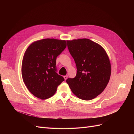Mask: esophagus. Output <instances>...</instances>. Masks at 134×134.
<instances>
[{
    "instance_id": "1",
    "label": "esophagus",
    "mask_w": 134,
    "mask_h": 134,
    "mask_svg": "<svg viewBox=\"0 0 134 134\" xmlns=\"http://www.w3.org/2000/svg\"><path fill=\"white\" fill-rule=\"evenodd\" d=\"M63 78H64V79H65V80H67V79L68 78V76H67V75H65V76H63Z\"/></svg>"
}]
</instances>
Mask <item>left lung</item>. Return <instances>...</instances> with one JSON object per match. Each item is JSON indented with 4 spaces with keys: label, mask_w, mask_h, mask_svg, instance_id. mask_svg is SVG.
Instances as JSON below:
<instances>
[{
    "label": "left lung",
    "mask_w": 134,
    "mask_h": 134,
    "mask_svg": "<svg viewBox=\"0 0 134 134\" xmlns=\"http://www.w3.org/2000/svg\"><path fill=\"white\" fill-rule=\"evenodd\" d=\"M77 72L67 83L72 92L82 100L93 99L107 87L111 75V64L103 48L87 38L67 41Z\"/></svg>",
    "instance_id": "obj_1"
}]
</instances>
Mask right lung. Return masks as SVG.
Instances as JSON below:
<instances>
[{
  "mask_svg": "<svg viewBox=\"0 0 134 134\" xmlns=\"http://www.w3.org/2000/svg\"><path fill=\"white\" fill-rule=\"evenodd\" d=\"M66 46L65 40L46 38L34 42L26 49L22 65V78L35 97L41 99L52 97L65 80L57 73L56 60Z\"/></svg>",
  "mask_w": 134,
  "mask_h": 134,
  "instance_id": "add662e5",
  "label": "right lung"
}]
</instances>
